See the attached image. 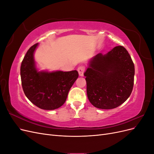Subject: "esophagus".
<instances>
[{
  "label": "esophagus",
  "mask_w": 154,
  "mask_h": 154,
  "mask_svg": "<svg viewBox=\"0 0 154 154\" xmlns=\"http://www.w3.org/2000/svg\"><path fill=\"white\" fill-rule=\"evenodd\" d=\"M78 71L79 73V75L80 76H83L84 72L85 71V66H80L78 68Z\"/></svg>",
  "instance_id": "esophagus-1"
}]
</instances>
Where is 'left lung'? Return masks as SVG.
I'll list each match as a JSON object with an SVG mask.
<instances>
[{"instance_id": "left-lung-1", "label": "left lung", "mask_w": 154, "mask_h": 154, "mask_svg": "<svg viewBox=\"0 0 154 154\" xmlns=\"http://www.w3.org/2000/svg\"><path fill=\"white\" fill-rule=\"evenodd\" d=\"M134 74V64L123 46H116L104 55L97 54L84 73L88 100L101 109L119 106L131 94Z\"/></svg>"}]
</instances>
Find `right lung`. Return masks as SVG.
<instances>
[{
  "label": "right lung",
  "mask_w": 154,
  "mask_h": 154,
  "mask_svg": "<svg viewBox=\"0 0 154 154\" xmlns=\"http://www.w3.org/2000/svg\"><path fill=\"white\" fill-rule=\"evenodd\" d=\"M38 43L27 51L20 66L23 91L29 100L40 109L54 110L66 102L70 88L78 77L76 70L68 72H38L33 54Z\"/></svg>",
  "instance_id": "obj_1"
}]
</instances>
